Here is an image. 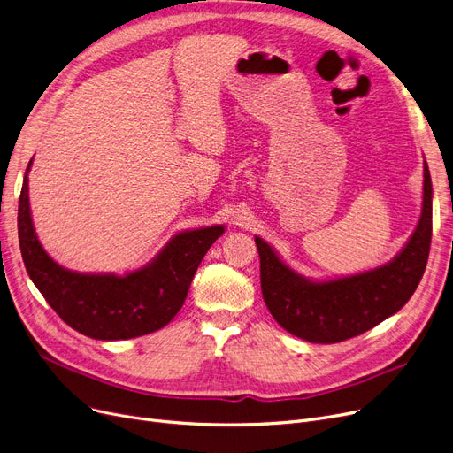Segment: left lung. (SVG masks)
<instances>
[{
  "label": "left lung",
  "instance_id": "1",
  "mask_svg": "<svg viewBox=\"0 0 453 453\" xmlns=\"http://www.w3.org/2000/svg\"><path fill=\"white\" fill-rule=\"evenodd\" d=\"M260 288L275 321L311 343H338L382 323L410 301L424 275L432 244V178L424 161L422 214L411 239L391 263L334 280L314 282L282 263L255 236Z\"/></svg>",
  "mask_w": 453,
  "mask_h": 453
}]
</instances>
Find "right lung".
Segmentation results:
<instances>
[{"mask_svg":"<svg viewBox=\"0 0 453 453\" xmlns=\"http://www.w3.org/2000/svg\"><path fill=\"white\" fill-rule=\"evenodd\" d=\"M29 166L18 205L19 250L35 287L62 321L88 338L104 342L145 336L169 323L183 306L203 255L224 233V226L174 234L150 265L123 277L69 272L38 242L29 209Z\"/></svg>","mask_w":453,"mask_h":453,"instance_id":"obj_1","label":"right lung"}]
</instances>
